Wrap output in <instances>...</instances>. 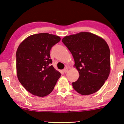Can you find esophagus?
I'll return each mask as SVG.
<instances>
[{"label":"esophagus","mask_w":124,"mask_h":124,"mask_svg":"<svg viewBox=\"0 0 124 124\" xmlns=\"http://www.w3.org/2000/svg\"><path fill=\"white\" fill-rule=\"evenodd\" d=\"M68 68H65V69H63V72L64 73H66V72H68Z\"/></svg>","instance_id":"1"}]
</instances>
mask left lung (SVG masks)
<instances>
[{
    "label": "left lung",
    "instance_id": "left-lung-1",
    "mask_svg": "<svg viewBox=\"0 0 124 124\" xmlns=\"http://www.w3.org/2000/svg\"><path fill=\"white\" fill-rule=\"evenodd\" d=\"M62 42L72 54L79 77L72 85L77 92L89 95L98 91L110 72V51L107 42L90 32L64 37Z\"/></svg>",
    "mask_w": 124,
    "mask_h": 124
}]
</instances>
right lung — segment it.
<instances>
[{
    "label": "right lung",
    "mask_w": 124,
    "mask_h": 124,
    "mask_svg": "<svg viewBox=\"0 0 124 124\" xmlns=\"http://www.w3.org/2000/svg\"><path fill=\"white\" fill-rule=\"evenodd\" d=\"M60 40V37L52 34H35L23 40L18 47V79L33 95L44 97L50 94L61 76L60 73L51 65L50 55L51 47Z\"/></svg>",
    "instance_id": "1"
}]
</instances>
